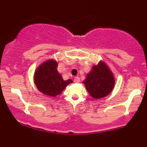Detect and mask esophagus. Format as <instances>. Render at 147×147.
<instances>
[{"mask_svg":"<svg viewBox=\"0 0 147 147\" xmlns=\"http://www.w3.org/2000/svg\"><path fill=\"white\" fill-rule=\"evenodd\" d=\"M74 82H75V83H79V82H80V78H79L78 76H76L75 78H74Z\"/></svg>","mask_w":147,"mask_h":147,"instance_id":"34e87169","label":"esophagus"}]
</instances>
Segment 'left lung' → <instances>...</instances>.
<instances>
[{
	"label": "left lung",
	"instance_id": "obj_1",
	"mask_svg": "<svg viewBox=\"0 0 147 147\" xmlns=\"http://www.w3.org/2000/svg\"><path fill=\"white\" fill-rule=\"evenodd\" d=\"M84 84L91 97L99 99L106 97L112 91L115 80L107 65L100 61L98 65L92 67V71L88 74Z\"/></svg>",
	"mask_w": 147,
	"mask_h": 147
}]
</instances>
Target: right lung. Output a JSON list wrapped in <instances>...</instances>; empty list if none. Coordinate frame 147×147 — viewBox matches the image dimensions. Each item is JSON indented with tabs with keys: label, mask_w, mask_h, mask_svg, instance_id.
<instances>
[{
	"label": "right lung",
	"mask_w": 147,
	"mask_h": 147,
	"mask_svg": "<svg viewBox=\"0 0 147 147\" xmlns=\"http://www.w3.org/2000/svg\"><path fill=\"white\" fill-rule=\"evenodd\" d=\"M57 63L48 60L36 69L34 74V83L37 88L44 95L56 97L60 95L66 86L72 83L71 79L64 81L57 70Z\"/></svg>",
	"instance_id": "1"
}]
</instances>
